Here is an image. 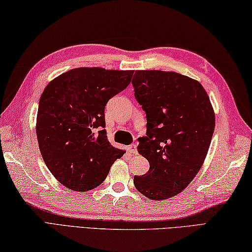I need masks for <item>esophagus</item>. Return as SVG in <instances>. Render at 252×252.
Listing matches in <instances>:
<instances>
[{
	"instance_id": "obj_1",
	"label": "esophagus",
	"mask_w": 252,
	"mask_h": 252,
	"mask_svg": "<svg viewBox=\"0 0 252 252\" xmlns=\"http://www.w3.org/2000/svg\"><path fill=\"white\" fill-rule=\"evenodd\" d=\"M127 151H129L131 154H133V155H136L137 154V148H136V145H134V144H133V145H130L129 147H127Z\"/></svg>"
}]
</instances>
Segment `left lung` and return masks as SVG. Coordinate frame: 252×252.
<instances>
[{"instance_id":"8db88e82","label":"left lung","mask_w":252,"mask_h":252,"mask_svg":"<svg viewBox=\"0 0 252 252\" xmlns=\"http://www.w3.org/2000/svg\"><path fill=\"white\" fill-rule=\"evenodd\" d=\"M132 84L147 119L137 152L149 162L147 173L134 176V185L149 199H168L200 170L215 131V111L202 85L178 72L136 70Z\"/></svg>"}]
</instances>
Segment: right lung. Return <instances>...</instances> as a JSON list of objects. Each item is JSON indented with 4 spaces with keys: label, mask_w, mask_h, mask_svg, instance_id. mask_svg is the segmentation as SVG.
<instances>
[{
    "label": "right lung",
    "mask_w": 252,
    "mask_h": 252,
    "mask_svg": "<svg viewBox=\"0 0 252 252\" xmlns=\"http://www.w3.org/2000/svg\"><path fill=\"white\" fill-rule=\"evenodd\" d=\"M133 72L74 68L44 89L36 117L37 143L46 167L67 189L97 187L125 154L107 140L105 106L130 84Z\"/></svg>",
    "instance_id": "right-lung-1"
}]
</instances>
